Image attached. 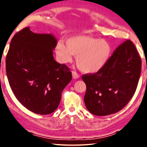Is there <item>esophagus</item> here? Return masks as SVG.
Wrapping results in <instances>:
<instances>
[{"label":"esophagus","instance_id":"obj_1","mask_svg":"<svg viewBox=\"0 0 147 147\" xmlns=\"http://www.w3.org/2000/svg\"><path fill=\"white\" fill-rule=\"evenodd\" d=\"M72 77H73L74 79H78L80 76L76 71H72Z\"/></svg>","mask_w":147,"mask_h":147}]
</instances>
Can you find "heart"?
Wrapping results in <instances>:
<instances>
[{"mask_svg":"<svg viewBox=\"0 0 147 147\" xmlns=\"http://www.w3.org/2000/svg\"><path fill=\"white\" fill-rule=\"evenodd\" d=\"M111 48L104 39L90 36L78 35L68 38L66 46L58 42L55 47L57 59L60 63L72 61V55L76 56V63L82 71L93 74L104 67L109 59Z\"/></svg>","mask_w":147,"mask_h":147,"instance_id":"obj_1","label":"heart"}]
</instances>
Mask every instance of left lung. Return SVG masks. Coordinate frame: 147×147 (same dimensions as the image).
<instances>
[{"label": "left lung", "instance_id": "8db88e82", "mask_svg": "<svg viewBox=\"0 0 147 147\" xmlns=\"http://www.w3.org/2000/svg\"><path fill=\"white\" fill-rule=\"evenodd\" d=\"M141 72V59L130 40L118 46L104 67L82 76L86 85L84 102L88 111L107 116L122 110L135 93Z\"/></svg>", "mask_w": 147, "mask_h": 147}]
</instances>
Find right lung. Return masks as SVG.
<instances>
[{"label": "right lung", "instance_id": "1", "mask_svg": "<svg viewBox=\"0 0 147 147\" xmlns=\"http://www.w3.org/2000/svg\"><path fill=\"white\" fill-rule=\"evenodd\" d=\"M57 39L51 34L34 33L29 27L14 35L6 58V71L17 99L35 114L57 109L61 93L72 79L65 64L55 61Z\"/></svg>", "mask_w": 147, "mask_h": 147}]
</instances>
